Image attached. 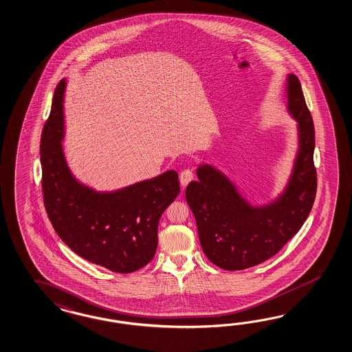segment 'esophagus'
Segmentation results:
<instances>
[{
    "instance_id": "esophagus-1",
    "label": "esophagus",
    "mask_w": 352,
    "mask_h": 352,
    "mask_svg": "<svg viewBox=\"0 0 352 352\" xmlns=\"http://www.w3.org/2000/svg\"><path fill=\"white\" fill-rule=\"evenodd\" d=\"M193 178H195L193 171L188 170V169H187V170L181 171V174H179V179H181V184L183 187H186Z\"/></svg>"
}]
</instances>
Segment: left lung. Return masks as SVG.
I'll use <instances>...</instances> for the list:
<instances>
[{
	"label": "left lung",
	"instance_id": "8db88e82",
	"mask_svg": "<svg viewBox=\"0 0 352 352\" xmlns=\"http://www.w3.org/2000/svg\"><path fill=\"white\" fill-rule=\"evenodd\" d=\"M285 109L296 122L297 148L285 187L274 199L252 204L228 174L210 162L197 165L199 181L186 188L202 251L224 270L248 269L274 256L302 227L313 208V119L300 80L292 73L285 78Z\"/></svg>",
	"mask_w": 352,
	"mask_h": 352
}]
</instances>
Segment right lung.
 <instances>
[{"mask_svg": "<svg viewBox=\"0 0 352 352\" xmlns=\"http://www.w3.org/2000/svg\"><path fill=\"white\" fill-rule=\"evenodd\" d=\"M57 85L41 140L42 190L48 218L58 237L87 261L115 273H132L148 264L157 248L164 210L179 193L178 173L98 190L78 179L67 164L64 95Z\"/></svg>", "mask_w": 352, "mask_h": 352, "instance_id": "1", "label": "right lung"}]
</instances>
